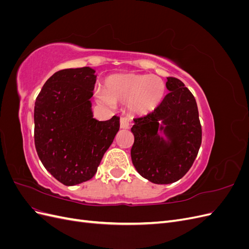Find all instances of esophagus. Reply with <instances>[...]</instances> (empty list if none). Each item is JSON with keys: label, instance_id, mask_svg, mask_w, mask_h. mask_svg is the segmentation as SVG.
I'll return each instance as SVG.
<instances>
[{"label": "esophagus", "instance_id": "1", "mask_svg": "<svg viewBox=\"0 0 249 249\" xmlns=\"http://www.w3.org/2000/svg\"><path fill=\"white\" fill-rule=\"evenodd\" d=\"M130 126V120L125 118V117H123L120 118V127L122 129H127V127Z\"/></svg>", "mask_w": 249, "mask_h": 249}]
</instances>
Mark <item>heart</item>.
<instances>
[{"instance_id":"heart-1","label":"heart","mask_w":249,"mask_h":249,"mask_svg":"<svg viewBox=\"0 0 249 249\" xmlns=\"http://www.w3.org/2000/svg\"><path fill=\"white\" fill-rule=\"evenodd\" d=\"M164 93L165 84L159 77L117 73L105 80L104 90H95L94 99L101 105L127 103L131 112L143 115L159 106Z\"/></svg>"}]
</instances>
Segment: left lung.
I'll use <instances>...</instances> for the list:
<instances>
[{
    "label": "left lung",
    "instance_id": "1",
    "mask_svg": "<svg viewBox=\"0 0 249 249\" xmlns=\"http://www.w3.org/2000/svg\"><path fill=\"white\" fill-rule=\"evenodd\" d=\"M169 92L148 114L134 118L131 132L133 165L139 175L155 184L182 178L192 166L201 144V125L196 101L184 83L168 77ZM163 130L168 142L159 136Z\"/></svg>",
    "mask_w": 249,
    "mask_h": 249
}]
</instances>
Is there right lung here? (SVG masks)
<instances>
[{"label":"right lung","mask_w":249,"mask_h":249,"mask_svg":"<svg viewBox=\"0 0 249 249\" xmlns=\"http://www.w3.org/2000/svg\"><path fill=\"white\" fill-rule=\"evenodd\" d=\"M90 67L55 72L44 83L34 107V142L46 169L65 186L86 182L119 130L116 115L93 118L90 99L96 76Z\"/></svg>","instance_id":"right-lung-1"}]
</instances>
